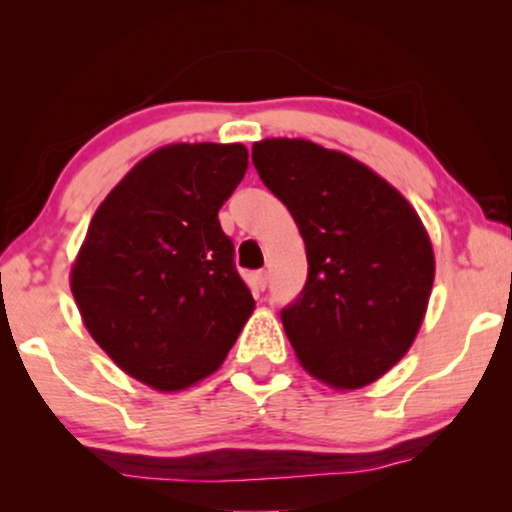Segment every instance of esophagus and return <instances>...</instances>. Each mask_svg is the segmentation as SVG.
<instances>
[{"mask_svg":"<svg viewBox=\"0 0 512 512\" xmlns=\"http://www.w3.org/2000/svg\"><path fill=\"white\" fill-rule=\"evenodd\" d=\"M251 284H254L258 291H265V286H268V272H254V275H251Z\"/></svg>","mask_w":512,"mask_h":512,"instance_id":"esophagus-1","label":"esophagus"}]
</instances>
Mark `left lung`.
I'll list each match as a JSON object with an SVG mask.
<instances>
[{
  "mask_svg": "<svg viewBox=\"0 0 512 512\" xmlns=\"http://www.w3.org/2000/svg\"><path fill=\"white\" fill-rule=\"evenodd\" d=\"M307 254V282L282 324L300 366L354 391L408 354L429 307L436 258L415 207L368 165L307 139L251 149Z\"/></svg>",
  "mask_w": 512,
  "mask_h": 512,
  "instance_id": "obj_1",
  "label": "left lung"
}]
</instances>
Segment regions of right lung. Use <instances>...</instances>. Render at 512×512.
<instances>
[{
    "label": "right lung",
    "mask_w": 512,
    "mask_h": 512,
    "mask_svg": "<svg viewBox=\"0 0 512 512\" xmlns=\"http://www.w3.org/2000/svg\"><path fill=\"white\" fill-rule=\"evenodd\" d=\"M249 167L242 144H167L97 207L69 272L83 326L125 375L174 394L226 361L254 312L219 209Z\"/></svg>",
    "instance_id": "1"
}]
</instances>
